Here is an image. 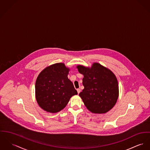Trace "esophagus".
<instances>
[{"instance_id":"esophagus-1","label":"esophagus","mask_w":150,"mask_h":150,"mask_svg":"<svg viewBox=\"0 0 150 150\" xmlns=\"http://www.w3.org/2000/svg\"><path fill=\"white\" fill-rule=\"evenodd\" d=\"M77 92H78V93H79L81 92V89H79V88L77 89Z\"/></svg>"}]
</instances>
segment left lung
<instances>
[{"mask_svg": "<svg viewBox=\"0 0 150 150\" xmlns=\"http://www.w3.org/2000/svg\"><path fill=\"white\" fill-rule=\"evenodd\" d=\"M76 68L84 75V88L80 92L83 103L92 113L104 114L115 105L119 96L118 82L110 69L98 63L91 67L78 65Z\"/></svg>", "mask_w": 150, "mask_h": 150, "instance_id": "left-lung-1", "label": "left lung"}]
</instances>
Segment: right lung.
Listing matches in <instances>:
<instances>
[{"label": "right lung", "instance_id": "right-lung-1", "mask_svg": "<svg viewBox=\"0 0 150 150\" xmlns=\"http://www.w3.org/2000/svg\"><path fill=\"white\" fill-rule=\"evenodd\" d=\"M69 71L64 63H58L47 67L39 74L35 83V96L43 110L51 113L59 112L72 96L78 94L67 77Z\"/></svg>", "mask_w": 150, "mask_h": 150}]
</instances>
